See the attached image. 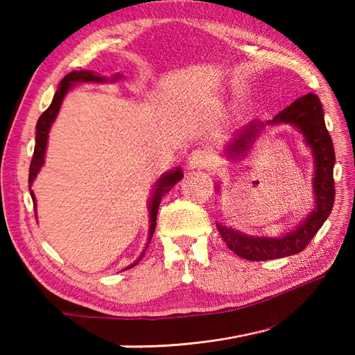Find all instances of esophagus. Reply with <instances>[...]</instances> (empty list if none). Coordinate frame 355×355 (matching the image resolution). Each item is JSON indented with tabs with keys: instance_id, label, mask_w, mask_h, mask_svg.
I'll use <instances>...</instances> for the list:
<instances>
[{
	"instance_id": "34e87169",
	"label": "esophagus",
	"mask_w": 355,
	"mask_h": 355,
	"mask_svg": "<svg viewBox=\"0 0 355 355\" xmlns=\"http://www.w3.org/2000/svg\"><path fill=\"white\" fill-rule=\"evenodd\" d=\"M188 164L191 169H211L213 155L207 148H197L189 155Z\"/></svg>"
}]
</instances>
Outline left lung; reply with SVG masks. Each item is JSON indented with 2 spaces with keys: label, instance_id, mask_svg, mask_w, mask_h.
<instances>
[{
  "label": "left lung",
  "instance_id": "left-lung-1",
  "mask_svg": "<svg viewBox=\"0 0 355 355\" xmlns=\"http://www.w3.org/2000/svg\"><path fill=\"white\" fill-rule=\"evenodd\" d=\"M268 123L294 125V127H297L302 131L305 142L313 150L316 164L313 180L316 207L296 230L286 233V236L284 238L248 236L239 232L232 230V228L216 224L218 232L228 245V249L235 252L238 257L250 261L274 260V258L290 257L302 252L329 218L335 202V152L332 139H330L326 123H324V111L318 95L310 92L305 94L304 97L294 100L290 106L285 107L284 111H280ZM258 127H263V123H250V127L232 146V152L236 155L245 152L250 146L252 139L258 133Z\"/></svg>",
  "mask_w": 355,
  "mask_h": 355
}]
</instances>
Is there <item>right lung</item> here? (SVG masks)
<instances>
[{"mask_svg":"<svg viewBox=\"0 0 355 355\" xmlns=\"http://www.w3.org/2000/svg\"><path fill=\"white\" fill-rule=\"evenodd\" d=\"M119 78V76H116ZM89 81H94V83H101L105 81V78L97 76L92 71H86V70H81V71H70L64 76V80L59 84V89L55 94V97H53L51 105L48 106V110L42 112V116L37 120V125H35V130H37V133H35V147H34V155H33V159H31V166H29V188H31V184L34 182V178L37 177V173L40 171V167L44 166V159H45V148H46V139H48V131H50V127L53 123V120L56 119L58 112H59V107H61L62 103V98L64 95L67 94L69 87L71 84L75 83H89ZM183 177V172L177 169L173 172L166 173L164 177H161L158 180V183H156V188L153 192V197H152V202H150V232H148V244L152 241V236H153V232H155V227H156V214H158V208H159V202H161V197H163L164 192L169 191L173 184L177 182H180ZM31 197H33V202L35 205V199H34V194L31 191ZM147 244V245H148ZM147 249V248H146ZM146 254V250L142 252L139 260ZM137 260V261H139ZM133 263L130 268H133L137 264Z\"/></svg>","mask_w":355,"mask_h":355,"instance_id":"obj_1","label":"right lung"}]
</instances>
